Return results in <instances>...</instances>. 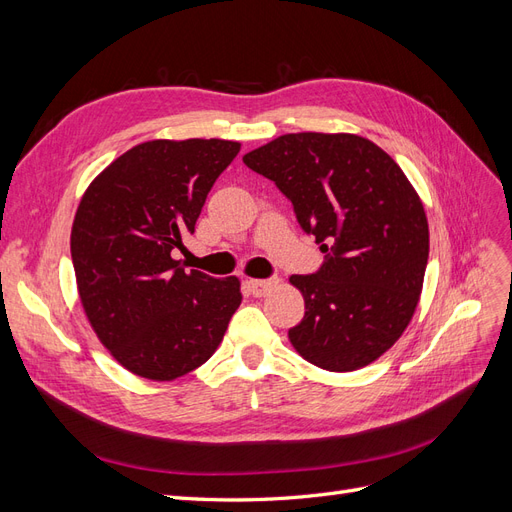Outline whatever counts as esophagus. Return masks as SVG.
<instances>
[{
  "mask_svg": "<svg viewBox=\"0 0 512 512\" xmlns=\"http://www.w3.org/2000/svg\"><path fill=\"white\" fill-rule=\"evenodd\" d=\"M277 284H280L277 277H271V280H250V282H247V286H250L254 297H265V294L269 290H273Z\"/></svg>",
  "mask_w": 512,
  "mask_h": 512,
  "instance_id": "34e87169",
  "label": "esophagus"
}]
</instances>
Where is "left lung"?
Masks as SVG:
<instances>
[{
    "mask_svg": "<svg viewBox=\"0 0 512 512\" xmlns=\"http://www.w3.org/2000/svg\"><path fill=\"white\" fill-rule=\"evenodd\" d=\"M243 162L280 188L327 254L316 273L290 277L305 299L290 344L327 371L374 363L410 324L429 258L427 215L404 170L344 132L284 134Z\"/></svg>",
    "mask_w": 512,
    "mask_h": 512,
    "instance_id": "left-lung-1",
    "label": "left lung"
}]
</instances>
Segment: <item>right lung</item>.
Masks as SVG:
<instances>
[{"instance_id":"right-lung-1","label":"right lung","mask_w":512,"mask_h":512,"mask_svg":"<svg viewBox=\"0 0 512 512\" xmlns=\"http://www.w3.org/2000/svg\"><path fill=\"white\" fill-rule=\"evenodd\" d=\"M239 149L222 138L141 143L89 183L76 209L70 252L85 316L136 376L190 374L241 305L235 275L215 280L173 258Z\"/></svg>"}]
</instances>
